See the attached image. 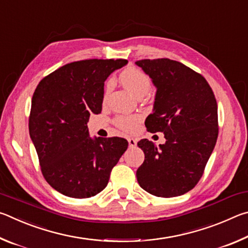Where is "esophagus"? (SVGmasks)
<instances>
[{
    "label": "esophagus",
    "instance_id": "esophagus-1",
    "mask_svg": "<svg viewBox=\"0 0 248 248\" xmlns=\"http://www.w3.org/2000/svg\"><path fill=\"white\" fill-rule=\"evenodd\" d=\"M128 143L130 148H133V146L137 145V141L133 139V138H128Z\"/></svg>",
    "mask_w": 248,
    "mask_h": 248
}]
</instances>
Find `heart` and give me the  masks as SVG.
I'll use <instances>...</instances> for the list:
<instances>
[{"instance_id": "heart-1", "label": "heart", "mask_w": 248, "mask_h": 248, "mask_svg": "<svg viewBox=\"0 0 248 248\" xmlns=\"http://www.w3.org/2000/svg\"><path fill=\"white\" fill-rule=\"evenodd\" d=\"M119 79L125 89L138 98L143 97L152 89V81L149 75L142 70L133 68V66L124 70L119 75ZM109 85L110 84L108 83L107 87H109ZM139 120L138 116L121 115L116 117L114 123L123 131L133 132L138 128Z\"/></svg>"}]
</instances>
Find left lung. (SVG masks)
<instances>
[{
    "label": "left lung",
    "mask_w": 248,
    "mask_h": 248,
    "mask_svg": "<svg viewBox=\"0 0 248 248\" xmlns=\"http://www.w3.org/2000/svg\"><path fill=\"white\" fill-rule=\"evenodd\" d=\"M156 86L154 109L146 130L163 132L166 142H138L144 162L138 183L149 194L163 198L184 195L194 188L217 143L219 124L216 96L202 75L167 58L136 62Z\"/></svg>",
    "instance_id": "left-lung-1"
}]
</instances>
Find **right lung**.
I'll return each instance as SVG.
<instances>
[{
	"instance_id": "obj_1",
	"label": "right lung",
	"mask_w": 248,
	"mask_h": 248,
	"mask_svg": "<svg viewBox=\"0 0 248 248\" xmlns=\"http://www.w3.org/2000/svg\"><path fill=\"white\" fill-rule=\"evenodd\" d=\"M124 59L71 62L45 77L31 98L29 134L47 183L71 198H90L107 186L128 148L124 138L89 134L92 112L102 111L104 84Z\"/></svg>"
}]
</instances>
